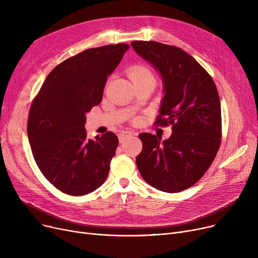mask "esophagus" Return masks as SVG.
Masks as SVG:
<instances>
[{
    "label": "esophagus",
    "mask_w": 258,
    "mask_h": 258,
    "mask_svg": "<svg viewBox=\"0 0 258 258\" xmlns=\"http://www.w3.org/2000/svg\"><path fill=\"white\" fill-rule=\"evenodd\" d=\"M133 132H131V131H123V132H121L120 134H119V141L120 142H124L126 139H128V138H131L132 136H133Z\"/></svg>",
    "instance_id": "esophagus-1"
}]
</instances>
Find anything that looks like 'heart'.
<instances>
[{"label": "heart", "instance_id": "heart-1", "mask_svg": "<svg viewBox=\"0 0 258 258\" xmlns=\"http://www.w3.org/2000/svg\"><path fill=\"white\" fill-rule=\"evenodd\" d=\"M128 77L134 83V85L152 83L155 85V75L153 71L143 64H135L131 67L127 71Z\"/></svg>", "mask_w": 258, "mask_h": 258}]
</instances>
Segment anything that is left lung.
Segmentation results:
<instances>
[{
  "label": "left lung",
  "mask_w": 258,
  "mask_h": 258,
  "mask_svg": "<svg viewBox=\"0 0 258 258\" xmlns=\"http://www.w3.org/2000/svg\"><path fill=\"white\" fill-rule=\"evenodd\" d=\"M132 47L153 64L164 96L155 123L171 124L170 137L142 133L136 163L142 178L158 190L180 192L195 185L210 167L221 145L222 116L218 89L211 76L182 49L153 40Z\"/></svg>",
  "instance_id": "1"
}]
</instances>
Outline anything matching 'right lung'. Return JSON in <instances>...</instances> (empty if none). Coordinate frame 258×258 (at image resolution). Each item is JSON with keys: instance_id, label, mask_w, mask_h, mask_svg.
Masks as SVG:
<instances>
[{"instance_id": "obj_1", "label": "right lung", "mask_w": 258, "mask_h": 258, "mask_svg": "<svg viewBox=\"0 0 258 258\" xmlns=\"http://www.w3.org/2000/svg\"><path fill=\"white\" fill-rule=\"evenodd\" d=\"M126 44L91 48L57 64L32 101L27 133L36 164L58 190L85 196L107 178L118 138L87 139L86 114L101 102L104 86Z\"/></svg>"}]
</instances>
